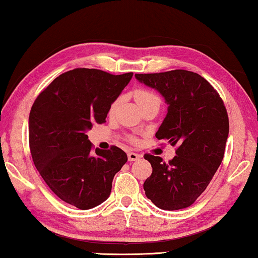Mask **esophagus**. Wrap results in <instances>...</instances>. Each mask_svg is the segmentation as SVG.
I'll return each instance as SVG.
<instances>
[{
	"label": "esophagus",
	"instance_id": "esophagus-1",
	"mask_svg": "<svg viewBox=\"0 0 258 258\" xmlns=\"http://www.w3.org/2000/svg\"><path fill=\"white\" fill-rule=\"evenodd\" d=\"M127 158H128L130 161H134V160H138V159L141 158V155L135 154V152H128Z\"/></svg>",
	"mask_w": 258,
	"mask_h": 258
}]
</instances>
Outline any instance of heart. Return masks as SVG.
Wrapping results in <instances>:
<instances>
[{
	"instance_id": "1",
	"label": "heart",
	"mask_w": 258,
	"mask_h": 258,
	"mask_svg": "<svg viewBox=\"0 0 258 258\" xmlns=\"http://www.w3.org/2000/svg\"><path fill=\"white\" fill-rule=\"evenodd\" d=\"M134 98L137 100V102L140 107L145 106V104L149 103L151 101H156V100H159V98L157 97L155 93H152L151 91L149 90H146V89H139L134 92ZM120 103V98H117L115 101L111 103L110 108H109V115H112V113H115V111L117 110V108H118ZM134 140V139H132Z\"/></svg>"
}]
</instances>
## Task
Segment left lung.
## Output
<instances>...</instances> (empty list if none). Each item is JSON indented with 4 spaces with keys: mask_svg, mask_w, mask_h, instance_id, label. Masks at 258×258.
Segmentation results:
<instances>
[{
    "mask_svg": "<svg viewBox=\"0 0 258 258\" xmlns=\"http://www.w3.org/2000/svg\"><path fill=\"white\" fill-rule=\"evenodd\" d=\"M168 104L156 138L177 146L168 163L147 154L152 173L143 183L147 198L165 211L191 206L206 190L223 160L229 117L217 91L198 74L183 69L135 74Z\"/></svg>",
    "mask_w": 258,
    "mask_h": 258,
    "instance_id": "obj_1",
    "label": "left lung"
}]
</instances>
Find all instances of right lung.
<instances>
[{
    "mask_svg": "<svg viewBox=\"0 0 258 258\" xmlns=\"http://www.w3.org/2000/svg\"><path fill=\"white\" fill-rule=\"evenodd\" d=\"M133 73L111 75L76 68L61 74L34 101L29 113V149L35 167L55 196L80 209L106 200L113 176L127 161L118 147L95 149L86 131L106 121L111 103Z\"/></svg>",
    "mask_w": 258,
    "mask_h": 258,
    "instance_id": "add662e5",
    "label": "right lung"
}]
</instances>
